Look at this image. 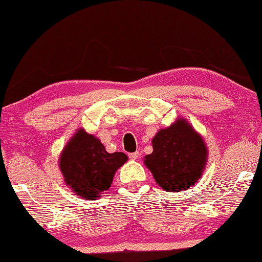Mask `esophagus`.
Here are the masks:
<instances>
[{
    "label": "esophagus",
    "mask_w": 262,
    "mask_h": 262,
    "mask_svg": "<svg viewBox=\"0 0 262 262\" xmlns=\"http://www.w3.org/2000/svg\"><path fill=\"white\" fill-rule=\"evenodd\" d=\"M129 159H130V160H138V159H139V156H140V152H139V151H135V152H130V154H129Z\"/></svg>",
    "instance_id": "obj_1"
}]
</instances>
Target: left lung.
<instances>
[{
    "instance_id": "1",
    "label": "left lung",
    "mask_w": 262,
    "mask_h": 262,
    "mask_svg": "<svg viewBox=\"0 0 262 262\" xmlns=\"http://www.w3.org/2000/svg\"><path fill=\"white\" fill-rule=\"evenodd\" d=\"M152 154L144 163L166 191L187 190L199 181L207 160L206 145L184 119L160 129L152 139Z\"/></svg>"
}]
</instances>
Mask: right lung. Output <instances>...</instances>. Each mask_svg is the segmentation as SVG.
<instances>
[{"mask_svg": "<svg viewBox=\"0 0 262 262\" xmlns=\"http://www.w3.org/2000/svg\"><path fill=\"white\" fill-rule=\"evenodd\" d=\"M127 160L123 152L108 154L97 138L79 129L62 151L59 169L75 195L96 200L111 187L116 171Z\"/></svg>", "mask_w": 262, "mask_h": 262, "instance_id": "obj_1", "label": "right lung"}]
</instances>
